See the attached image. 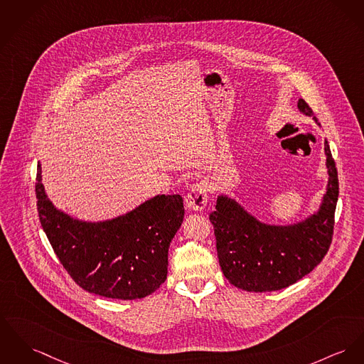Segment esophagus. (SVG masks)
<instances>
[{"label": "esophagus", "mask_w": 364, "mask_h": 364, "mask_svg": "<svg viewBox=\"0 0 364 364\" xmlns=\"http://www.w3.org/2000/svg\"><path fill=\"white\" fill-rule=\"evenodd\" d=\"M207 201H208V194H207V186L204 182H198L193 185L185 198L186 207L191 211H203L207 205Z\"/></svg>", "instance_id": "1"}]
</instances>
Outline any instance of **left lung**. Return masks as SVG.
Here are the masks:
<instances>
[{
	"label": "left lung",
	"mask_w": 364,
	"mask_h": 364,
	"mask_svg": "<svg viewBox=\"0 0 364 364\" xmlns=\"http://www.w3.org/2000/svg\"><path fill=\"white\" fill-rule=\"evenodd\" d=\"M296 106L302 114L314 116L304 99H299ZM324 151L327 189L318 211L301 222L264 223L235 198L218 196L210 220L217 239L219 265L230 284L250 292L282 290L296 283L321 262L333 240L338 201V173L327 141Z\"/></svg>",
	"instance_id": "8db88e82"
}]
</instances>
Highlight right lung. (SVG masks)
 I'll return each mask as SVG.
<instances>
[{"mask_svg": "<svg viewBox=\"0 0 364 364\" xmlns=\"http://www.w3.org/2000/svg\"><path fill=\"white\" fill-rule=\"evenodd\" d=\"M37 166V210L60 264L85 291L114 299H139L167 279L168 248L185 208L179 194H157L117 218L87 222L49 201Z\"/></svg>", "mask_w": 364, "mask_h": 364, "instance_id": "right-lung-1", "label": "right lung"}]
</instances>
